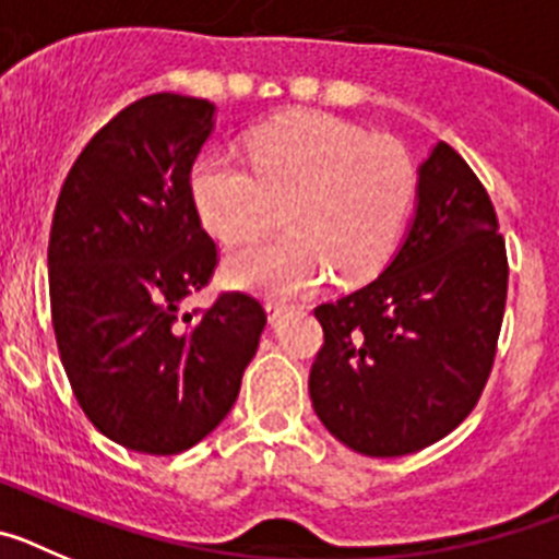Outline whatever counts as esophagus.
<instances>
[{
	"label": "esophagus",
	"mask_w": 559,
	"mask_h": 559,
	"mask_svg": "<svg viewBox=\"0 0 559 559\" xmlns=\"http://www.w3.org/2000/svg\"><path fill=\"white\" fill-rule=\"evenodd\" d=\"M265 310H269L271 322H276V319H280V316H283L285 310H288V305L276 302V299H269V302H265Z\"/></svg>",
	"instance_id": "esophagus-1"
}]
</instances>
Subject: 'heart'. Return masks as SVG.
Here are the masks:
<instances>
[{"label": "heart", "mask_w": 559, "mask_h": 559, "mask_svg": "<svg viewBox=\"0 0 559 559\" xmlns=\"http://www.w3.org/2000/svg\"><path fill=\"white\" fill-rule=\"evenodd\" d=\"M249 160L201 153L192 204L224 243H251L285 204L288 235L237 251L229 283L269 296H299L333 271L367 283L386 269L417 204L419 170L392 136H369L324 114H288L249 133Z\"/></svg>", "instance_id": "obj_1"}]
</instances>
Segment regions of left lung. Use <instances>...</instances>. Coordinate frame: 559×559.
Returning <instances> with one entry per match:
<instances>
[{
	"label": "left lung",
	"instance_id": "8db88e82",
	"mask_svg": "<svg viewBox=\"0 0 559 559\" xmlns=\"http://www.w3.org/2000/svg\"><path fill=\"white\" fill-rule=\"evenodd\" d=\"M492 201L445 142L419 165L414 221L378 280L316 308L324 344L313 412L364 456H406L453 431L481 397L507 305Z\"/></svg>",
	"mask_w": 559,
	"mask_h": 559
}]
</instances>
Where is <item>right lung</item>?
<instances>
[{"label": "right lung", "mask_w": 559, "mask_h": 559, "mask_svg": "<svg viewBox=\"0 0 559 559\" xmlns=\"http://www.w3.org/2000/svg\"><path fill=\"white\" fill-rule=\"evenodd\" d=\"M212 128L210 100L131 103L83 147L49 229V305L72 392L97 431L151 456L224 423L265 328L246 294L181 313L218 263L190 192Z\"/></svg>", "instance_id": "obj_1"}]
</instances>
